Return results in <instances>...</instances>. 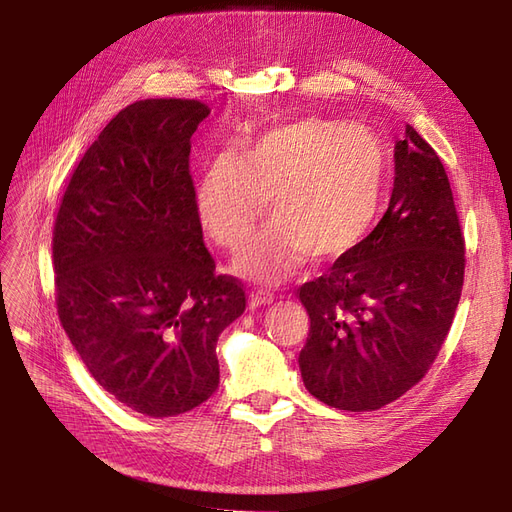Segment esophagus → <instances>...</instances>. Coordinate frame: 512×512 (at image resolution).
<instances>
[{"mask_svg": "<svg viewBox=\"0 0 512 512\" xmlns=\"http://www.w3.org/2000/svg\"><path fill=\"white\" fill-rule=\"evenodd\" d=\"M274 300L272 294H268V291H251V296H248V306L251 309H259V306H266Z\"/></svg>", "mask_w": 512, "mask_h": 512, "instance_id": "obj_1", "label": "esophagus"}]
</instances>
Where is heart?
Returning a JSON list of instances; mask_svg holds the SVG:
<instances>
[{"mask_svg": "<svg viewBox=\"0 0 512 512\" xmlns=\"http://www.w3.org/2000/svg\"><path fill=\"white\" fill-rule=\"evenodd\" d=\"M386 184V150L364 126L304 118L218 156L195 195L208 238L236 251L264 218L272 225L233 261L259 283H279L309 255L341 259L367 240Z\"/></svg>", "mask_w": 512, "mask_h": 512, "instance_id": "heart-1", "label": "heart"}]
</instances>
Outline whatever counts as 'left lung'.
Returning <instances> with one entry per match:
<instances>
[{
	"label": "left lung",
	"instance_id": "8db88e82",
	"mask_svg": "<svg viewBox=\"0 0 512 512\" xmlns=\"http://www.w3.org/2000/svg\"><path fill=\"white\" fill-rule=\"evenodd\" d=\"M465 274V238L440 156L407 124L394 188L356 251L298 289L309 313L304 386L345 412H373L414 388L440 354Z\"/></svg>",
	"mask_w": 512,
	"mask_h": 512
}]
</instances>
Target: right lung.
Returning <instances> with one entry per match:
<instances>
[{"label":"right lung","instance_id":"add662e5","mask_svg":"<svg viewBox=\"0 0 512 512\" xmlns=\"http://www.w3.org/2000/svg\"><path fill=\"white\" fill-rule=\"evenodd\" d=\"M195 98L122 109L85 150L53 225L55 304L87 371L150 418L191 412L218 388L216 341L246 309L203 244L191 137Z\"/></svg>","mask_w":512,"mask_h":512}]
</instances>
